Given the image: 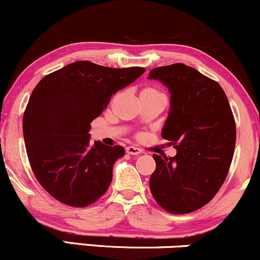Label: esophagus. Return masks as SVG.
Masks as SVG:
<instances>
[{"label": "esophagus", "mask_w": 260, "mask_h": 260, "mask_svg": "<svg viewBox=\"0 0 260 260\" xmlns=\"http://www.w3.org/2000/svg\"><path fill=\"white\" fill-rule=\"evenodd\" d=\"M126 153L129 154V155H139L140 153H142V150L138 148H134V147H128L126 149Z\"/></svg>", "instance_id": "esophagus-1"}]
</instances>
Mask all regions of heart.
Returning a JSON list of instances; mask_svg holds the SVG:
<instances>
[{
	"instance_id": "obj_1",
	"label": "heart",
	"mask_w": 260,
	"mask_h": 260,
	"mask_svg": "<svg viewBox=\"0 0 260 260\" xmlns=\"http://www.w3.org/2000/svg\"><path fill=\"white\" fill-rule=\"evenodd\" d=\"M143 91H155V90H154V89H150V88H148V89H144V90H143Z\"/></svg>"
}]
</instances>
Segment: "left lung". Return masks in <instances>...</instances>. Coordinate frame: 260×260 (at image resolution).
Wrapping results in <instances>:
<instances>
[{
    "mask_svg": "<svg viewBox=\"0 0 260 260\" xmlns=\"http://www.w3.org/2000/svg\"><path fill=\"white\" fill-rule=\"evenodd\" d=\"M149 79L160 80L171 94L161 136L177 150L174 157L153 155L151 194L169 213H192L215 197L228 176L236 144L234 113L219 83L189 66L154 68Z\"/></svg>",
    "mask_w": 260,
    "mask_h": 260,
    "instance_id": "8db88e82",
    "label": "left lung"
}]
</instances>
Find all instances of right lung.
Wrapping results in <instances>:
<instances>
[{
	"mask_svg": "<svg viewBox=\"0 0 260 260\" xmlns=\"http://www.w3.org/2000/svg\"><path fill=\"white\" fill-rule=\"evenodd\" d=\"M145 72L78 61L45 76L23 116V136L31 170L50 196L66 205L88 207L106 192L121 145L90 143V123L115 92Z\"/></svg>",
	"mask_w": 260,
	"mask_h": 260,
	"instance_id": "right-lung-1",
	"label": "right lung"
}]
</instances>
